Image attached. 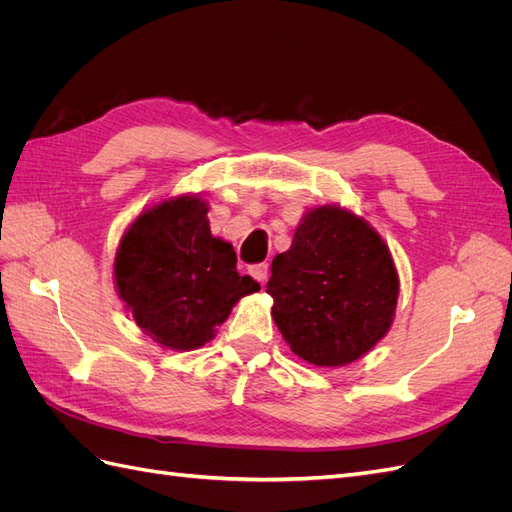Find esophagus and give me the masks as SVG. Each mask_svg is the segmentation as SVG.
I'll return each mask as SVG.
<instances>
[{
  "label": "esophagus",
  "mask_w": 512,
  "mask_h": 512,
  "mask_svg": "<svg viewBox=\"0 0 512 512\" xmlns=\"http://www.w3.org/2000/svg\"><path fill=\"white\" fill-rule=\"evenodd\" d=\"M250 275L254 277L258 284H265L267 277H269V267L267 265H254V267H250Z\"/></svg>",
  "instance_id": "esophagus-1"
}]
</instances>
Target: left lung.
<instances>
[{"label":"left lung","instance_id":"obj_1","mask_svg":"<svg viewBox=\"0 0 512 512\" xmlns=\"http://www.w3.org/2000/svg\"><path fill=\"white\" fill-rule=\"evenodd\" d=\"M271 316L290 350L309 365L359 361L389 333L399 273L389 245L342 205L303 213L286 252L271 265Z\"/></svg>","mask_w":512,"mask_h":512}]
</instances>
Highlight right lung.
Wrapping results in <instances>:
<instances>
[{
    "instance_id": "add662e5",
    "label": "right lung",
    "mask_w": 512,
    "mask_h": 512,
    "mask_svg": "<svg viewBox=\"0 0 512 512\" xmlns=\"http://www.w3.org/2000/svg\"><path fill=\"white\" fill-rule=\"evenodd\" d=\"M209 203L177 194L145 207L123 232L115 290L143 335L168 350L203 348L232 307L260 286L239 275L232 245L211 235Z\"/></svg>"
}]
</instances>
